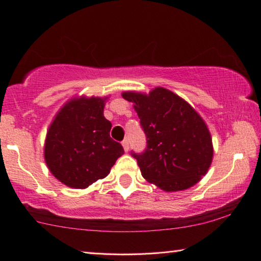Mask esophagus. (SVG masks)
Instances as JSON below:
<instances>
[{"mask_svg":"<svg viewBox=\"0 0 261 261\" xmlns=\"http://www.w3.org/2000/svg\"><path fill=\"white\" fill-rule=\"evenodd\" d=\"M121 144H123L124 150L125 151H128V140H124L123 142H121Z\"/></svg>","mask_w":261,"mask_h":261,"instance_id":"obj_1","label":"esophagus"}]
</instances>
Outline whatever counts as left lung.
<instances>
[{"label": "left lung", "mask_w": 261, "mask_h": 261, "mask_svg": "<svg viewBox=\"0 0 261 261\" xmlns=\"http://www.w3.org/2000/svg\"><path fill=\"white\" fill-rule=\"evenodd\" d=\"M147 137L143 153L131 151L144 179L165 191L195 186L208 171L212 138L199 113L174 92L155 88L149 94L126 91Z\"/></svg>", "instance_id": "8db88e82"}]
</instances>
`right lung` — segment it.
<instances>
[{
	"label": "right lung",
	"instance_id": "obj_1",
	"mask_svg": "<svg viewBox=\"0 0 261 261\" xmlns=\"http://www.w3.org/2000/svg\"><path fill=\"white\" fill-rule=\"evenodd\" d=\"M107 97H73L55 115L47 131L44 160L57 179L85 189L111 172L123 146L110 136L112 124L103 115Z\"/></svg>",
	"mask_w": 261,
	"mask_h": 261
}]
</instances>
